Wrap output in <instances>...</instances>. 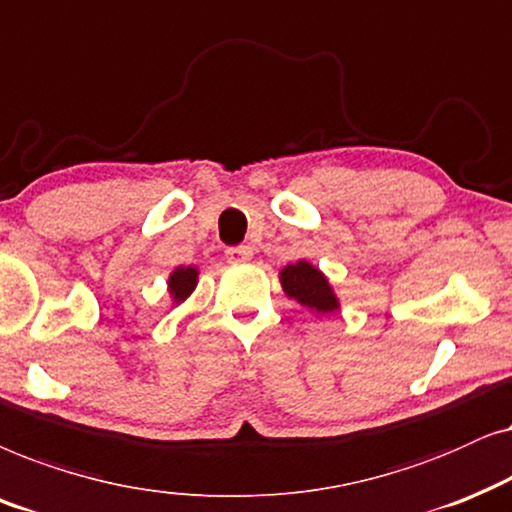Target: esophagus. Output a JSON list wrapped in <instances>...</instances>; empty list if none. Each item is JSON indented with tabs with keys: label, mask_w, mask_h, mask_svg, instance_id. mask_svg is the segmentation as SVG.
I'll return each mask as SVG.
<instances>
[{
	"label": "esophagus",
	"mask_w": 512,
	"mask_h": 512,
	"mask_svg": "<svg viewBox=\"0 0 512 512\" xmlns=\"http://www.w3.org/2000/svg\"><path fill=\"white\" fill-rule=\"evenodd\" d=\"M252 255H255V252H252L250 245H236V248H229L227 250V260L234 262V264L250 262Z\"/></svg>",
	"instance_id": "esophagus-1"
}]
</instances>
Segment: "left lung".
<instances>
[{
	"label": "left lung",
	"mask_w": 512,
	"mask_h": 512,
	"mask_svg": "<svg viewBox=\"0 0 512 512\" xmlns=\"http://www.w3.org/2000/svg\"><path fill=\"white\" fill-rule=\"evenodd\" d=\"M278 281L281 288L290 299H295L299 306L309 309L316 316H327V313H337L342 309L339 297L327 276L320 271L316 264L297 260L278 271Z\"/></svg>",
	"instance_id": "1"
}]
</instances>
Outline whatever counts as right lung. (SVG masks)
I'll use <instances>...</instances> for the list:
<instances>
[{"instance_id":"right-lung-1","label":"right lung","mask_w":512,"mask_h":512,"mask_svg":"<svg viewBox=\"0 0 512 512\" xmlns=\"http://www.w3.org/2000/svg\"><path fill=\"white\" fill-rule=\"evenodd\" d=\"M196 285H199V269L194 264H189V267H175L168 276L170 304L180 306L196 290Z\"/></svg>"}]
</instances>
